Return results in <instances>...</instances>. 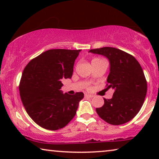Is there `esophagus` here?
Instances as JSON below:
<instances>
[{
    "label": "esophagus",
    "instance_id": "34e87169",
    "mask_svg": "<svg viewBox=\"0 0 159 159\" xmlns=\"http://www.w3.org/2000/svg\"><path fill=\"white\" fill-rule=\"evenodd\" d=\"M84 96L88 97V98H93V97H94V95L90 94V93H85V94H84Z\"/></svg>",
    "mask_w": 159,
    "mask_h": 159
}]
</instances>
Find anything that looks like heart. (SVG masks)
<instances>
[{
    "instance_id": "heart-1",
    "label": "heart",
    "mask_w": 159,
    "mask_h": 159,
    "mask_svg": "<svg viewBox=\"0 0 159 159\" xmlns=\"http://www.w3.org/2000/svg\"><path fill=\"white\" fill-rule=\"evenodd\" d=\"M99 59H100V58H94L93 60H99Z\"/></svg>"
}]
</instances>
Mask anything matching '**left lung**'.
I'll list each match as a JSON object with an SVG mask.
<instances>
[{
	"instance_id": "8db88e82",
	"label": "left lung",
	"mask_w": 159,
	"mask_h": 159,
	"mask_svg": "<svg viewBox=\"0 0 159 159\" xmlns=\"http://www.w3.org/2000/svg\"><path fill=\"white\" fill-rule=\"evenodd\" d=\"M89 52L109 60L106 86L114 90L112 98H103V106L96 108L97 114L110 125L128 122L140 111L146 96L147 82L142 67L134 56L115 48L104 47Z\"/></svg>"
}]
</instances>
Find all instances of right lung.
<instances>
[{"label": "right lung", "instance_id": "obj_1", "mask_svg": "<svg viewBox=\"0 0 159 159\" xmlns=\"http://www.w3.org/2000/svg\"><path fill=\"white\" fill-rule=\"evenodd\" d=\"M81 50L51 49L28 63L21 75L19 94L28 115L41 127L57 130L75 116L84 93L71 95L60 90L71 78Z\"/></svg>", "mask_w": 159, "mask_h": 159}]
</instances>
